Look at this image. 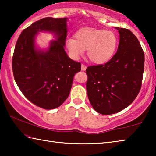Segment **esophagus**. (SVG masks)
<instances>
[{"instance_id":"34e87169","label":"esophagus","mask_w":156,"mask_h":156,"mask_svg":"<svg viewBox=\"0 0 156 156\" xmlns=\"http://www.w3.org/2000/svg\"><path fill=\"white\" fill-rule=\"evenodd\" d=\"M86 68H87V67L84 65H83V64H82L81 65V70L82 71H85L86 70Z\"/></svg>"}]
</instances>
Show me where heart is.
<instances>
[{
    "label": "heart",
    "mask_w": 156,
    "mask_h": 156,
    "mask_svg": "<svg viewBox=\"0 0 156 156\" xmlns=\"http://www.w3.org/2000/svg\"><path fill=\"white\" fill-rule=\"evenodd\" d=\"M74 38H69L66 47L73 58L77 59L87 49V56L96 65L105 64L115 54L118 43V36L110 30L84 27L79 29Z\"/></svg>",
    "instance_id": "b5f03b06"
}]
</instances>
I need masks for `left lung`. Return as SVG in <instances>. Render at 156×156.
<instances>
[{"label":"left lung","mask_w":156,"mask_h":156,"mask_svg":"<svg viewBox=\"0 0 156 156\" xmlns=\"http://www.w3.org/2000/svg\"><path fill=\"white\" fill-rule=\"evenodd\" d=\"M120 34L118 51L105 65L89 66L87 91L98 113L110 115L130 105L141 89L144 54L130 30L115 27Z\"/></svg>","instance_id":"left-lung-1"}]
</instances>
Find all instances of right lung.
<instances>
[{
  "instance_id": "right-lung-1",
  "label": "right lung",
  "mask_w": 156,
  "mask_h": 156,
  "mask_svg": "<svg viewBox=\"0 0 156 156\" xmlns=\"http://www.w3.org/2000/svg\"><path fill=\"white\" fill-rule=\"evenodd\" d=\"M67 21V18H42L22 31L15 46L12 70L16 83L26 98L43 109H55L65 101L74 75L81 69L80 63L69 58L65 51ZM39 31L57 37L44 51L35 47Z\"/></svg>"
}]
</instances>
